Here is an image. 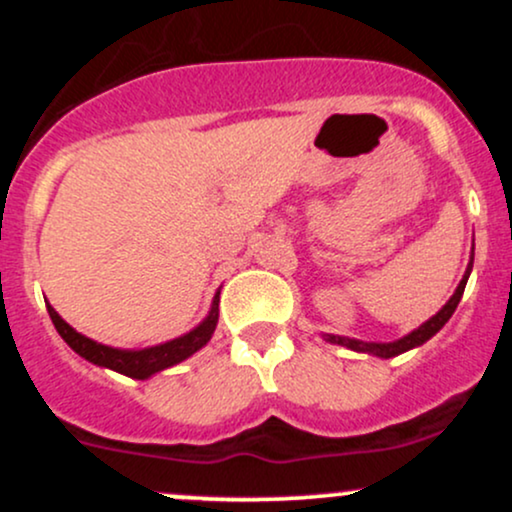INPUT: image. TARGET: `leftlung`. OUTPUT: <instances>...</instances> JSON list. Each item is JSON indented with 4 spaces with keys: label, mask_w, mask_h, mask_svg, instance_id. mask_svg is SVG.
Listing matches in <instances>:
<instances>
[{
    "label": "left lung",
    "mask_w": 512,
    "mask_h": 512,
    "mask_svg": "<svg viewBox=\"0 0 512 512\" xmlns=\"http://www.w3.org/2000/svg\"><path fill=\"white\" fill-rule=\"evenodd\" d=\"M469 272H472V262H469L467 272H464L460 286H457V291L452 293V298L448 303L443 305V310H440L438 315H433L431 320L424 322V325L419 327V330H414L411 334H407L404 339H397V342L392 344H368V342H358V339H349V337H330L327 334V339L334 344H342L346 349H354V351H366V354H373V356H380V358H390V356H397V354H404V351L414 349V346H421L424 342L436 334L440 327L445 325V322L450 320L452 313H455L457 303H460L462 293H464V286H467V279H469Z\"/></svg>",
    "instance_id": "left-lung-1"
}]
</instances>
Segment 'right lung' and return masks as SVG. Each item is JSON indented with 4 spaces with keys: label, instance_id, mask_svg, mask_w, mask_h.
I'll return each instance as SVG.
<instances>
[{
    "label": "right lung",
    "instance_id": "right-lung-1",
    "mask_svg": "<svg viewBox=\"0 0 512 512\" xmlns=\"http://www.w3.org/2000/svg\"><path fill=\"white\" fill-rule=\"evenodd\" d=\"M216 305H219V296H216L214 308H211L209 317L197 327V330L185 334V337L173 339V342L151 346V349H142V351H122V349H113V346H103L93 342V339H88L84 334L72 330V327H69L67 322L55 313L52 305H48V313L52 317L55 330L60 332V337L72 346L76 354L84 356L86 361L96 363V366L117 370V373L129 375V378L144 380L149 378V375L158 373V370L170 368L175 366V363L185 361L187 356H192L195 351H199L209 342L211 334L216 330V320H219V308H216Z\"/></svg>",
    "mask_w": 512,
    "mask_h": 512
}]
</instances>
